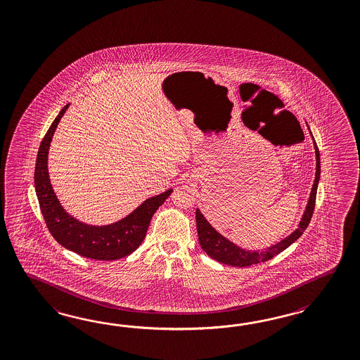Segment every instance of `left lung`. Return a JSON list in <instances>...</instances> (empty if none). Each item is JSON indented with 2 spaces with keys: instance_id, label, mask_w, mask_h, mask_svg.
I'll list each match as a JSON object with an SVG mask.
<instances>
[{
  "instance_id": "1",
  "label": "left lung",
  "mask_w": 360,
  "mask_h": 360,
  "mask_svg": "<svg viewBox=\"0 0 360 360\" xmlns=\"http://www.w3.org/2000/svg\"><path fill=\"white\" fill-rule=\"evenodd\" d=\"M314 145H315V154H316L315 181L312 185L309 202L304 210V214L302 217L301 223L292 234L285 237L283 241L277 243L276 245L267 248L264 251L259 252V251L245 250L238 248L236 243L226 240L224 236L217 233L214 226H211L209 221L202 215L201 211L197 209L195 210V221H197L198 240H200L202 250L212 259L217 260L223 264L234 266V267H249L252 264L272 259L275 255L284 251L286 248H289L294 241H297L304 232V229L309 226L311 217L314 214V209H315V201H316V192H318L319 179H320V154H319L318 145L315 141Z\"/></svg>"
}]
</instances>
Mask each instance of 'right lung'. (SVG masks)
<instances>
[{"mask_svg": "<svg viewBox=\"0 0 360 360\" xmlns=\"http://www.w3.org/2000/svg\"><path fill=\"white\" fill-rule=\"evenodd\" d=\"M70 103L59 111L39 148L34 167V188L42 217L51 236L63 248L84 258L115 260L132 254L143 241L151 217L167 200L172 189L151 197L128 217L110 226H88L70 217L60 206L48 174V153L60 117Z\"/></svg>", "mask_w": 360, "mask_h": 360, "instance_id": "add662e5", "label": "right lung"}]
</instances>
